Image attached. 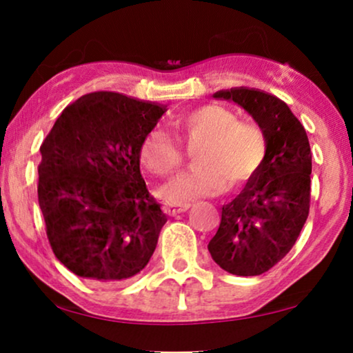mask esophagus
Here are the masks:
<instances>
[{
	"label": "esophagus",
	"instance_id": "34e87169",
	"mask_svg": "<svg viewBox=\"0 0 353 353\" xmlns=\"http://www.w3.org/2000/svg\"><path fill=\"white\" fill-rule=\"evenodd\" d=\"M188 209H190V204H188V202H181V204H167V205H163V210H165V214H168V215L181 214V212H185Z\"/></svg>",
	"mask_w": 353,
	"mask_h": 353
}]
</instances>
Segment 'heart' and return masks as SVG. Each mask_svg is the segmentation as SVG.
Returning <instances> with one entry per match:
<instances>
[{
	"mask_svg": "<svg viewBox=\"0 0 353 353\" xmlns=\"http://www.w3.org/2000/svg\"><path fill=\"white\" fill-rule=\"evenodd\" d=\"M172 128L192 144L196 163L157 190L167 204H181L201 196L219 194L230 181L239 186L257 172L265 156L263 134L254 125L241 123L233 110L209 104L176 115ZM139 161L149 172L163 176L180 165L183 149L161 128L146 133L139 144Z\"/></svg>",
	"mask_w": 353,
	"mask_h": 353,
	"instance_id": "1",
	"label": "heart"
}]
</instances>
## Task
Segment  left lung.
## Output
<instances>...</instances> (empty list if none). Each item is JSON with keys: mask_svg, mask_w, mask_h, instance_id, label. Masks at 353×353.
<instances>
[{"mask_svg": "<svg viewBox=\"0 0 353 353\" xmlns=\"http://www.w3.org/2000/svg\"><path fill=\"white\" fill-rule=\"evenodd\" d=\"M234 101L262 128L267 151L238 197L221 207L209 252L228 273L257 276L292 249L310 210L312 152L305 128L284 101L259 90L214 94Z\"/></svg>", "mask_w": 353, "mask_h": 353, "instance_id": "1", "label": "left lung"}]
</instances>
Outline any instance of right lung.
Masks as SVG:
<instances>
[{
	"label": "right lung",
	"mask_w": 353,
	"mask_h": 353,
	"mask_svg": "<svg viewBox=\"0 0 353 353\" xmlns=\"http://www.w3.org/2000/svg\"><path fill=\"white\" fill-rule=\"evenodd\" d=\"M165 109L112 91L67 105L43 141L38 204L57 260L123 281L146 267L167 216L139 172V144Z\"/></svg>",
	"instance_id": "obj_1"
}]
</instances>
